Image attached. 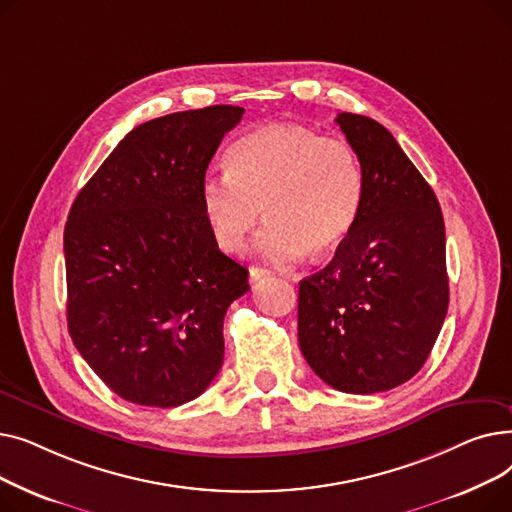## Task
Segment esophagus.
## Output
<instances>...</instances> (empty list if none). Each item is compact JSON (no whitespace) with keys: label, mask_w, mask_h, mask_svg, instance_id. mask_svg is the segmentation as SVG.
<instances>
[{"label":"esophagus","mask_w":512,"mask_h":512,"mask_svg":"<svg viewBox=\"0 0 512 512\" xmlns=\"http://www.w3.org/2000/svg\"><path fill=\"white\" fill-rule=\"evenodd\" d=\"M249 276H251V282H259V280H263V278H270L272 272L265 270V267H251Z\"/></svg>","instance_id":"esophagus-1"}]
</instances>
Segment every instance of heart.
<instances>
[{
    "label": "heart",
    "instance_id": "1",
    "mask_svg": "<svg viewBox=\"0 0 512 512\" xmlns=\"http://www.w3.org/2000/svg\"><path fill=\"white\" fill-rule=\"evenodd\" d=\"M224 174L201 182V209L220 249L238 253L263 218L270 222L257 253L297 263L311 251L332 255L353 232L365 197L357 149L340 137H319L307 126L270 124L240 137Z\"/></svg>",
    "mask_w": 512,
    "mask_h": 512
}]
</instances>
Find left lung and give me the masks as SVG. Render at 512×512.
I'll return each mask as SVG.
<instances>
[{"label": "left lung", "mask_w": 512, "mask_h": 512, "mask_svg": "<svg viewBox=\"0 0 512 512\" xmlns=\"http://www.w3.org/2000/svg\"><path fill=\"white\" fill-rule=\"evenodd\" d=\"M365 170L359 220L324 270L299 284V344L309 367L348 394L411 380L448 311L440 203L380 122L336 118Z\"/></svg>", "instance_id": "8db88e82"}]
</instances>
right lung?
<instances>
[{"instance_id":"1","label":"right lung","mask_w":512,"mask_h":512,"mask_svg":"<svg viewBox=\"0 0 512 512\" xmlns=\"http://www.w3.org/2000/svg\"><path fill=\"white\" fill-rule=\"evenodd\" d=\"M242 114L209 105L132 128L68 213V332L134 405H184L224 363V315L249 290V270L218 249L201 182Z\"/></svg>"}]
</instances>
